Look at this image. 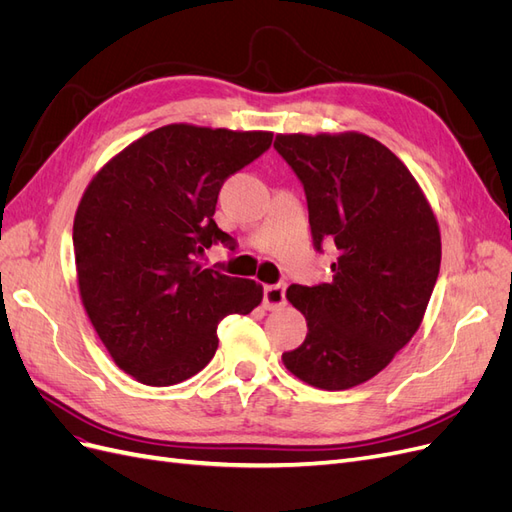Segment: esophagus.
Masks as SVG:
<instances>
[{
	"instance_id": "1",
	"label": "esophagus",
	"mask_w": 512,
	"mask_h": 512,
	"mask_svg": "<svg viewBox=\"0 0 512 512\" xmlns=\"http://www.w3.org/2000/svg\"><path fill=\"white\" fill-rule=\"evenodd\" d=\"M286 303V284H271L262 288V305L277 309Z\"/></svg>"
}]
</instances>
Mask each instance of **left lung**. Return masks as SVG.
<instances>
[{"label":"left lung","mask_w":512,"mask_h":512,"mask_svg":"<svg viewBox=\"0 0 512 512\" xmlns=\"http://www.w3.org/2000/svg\"><path fill=\"white\" fill-rule=\"evenodd\" d=\"M273 147L303 183L314 247L329 241L339 250L331 282L286 290L307 335L282 361L316 389H352L421 327L440 273L436 215L406 164L376 138L277 134Z\"/></svg>","instance_id":"1"}]
</instances>
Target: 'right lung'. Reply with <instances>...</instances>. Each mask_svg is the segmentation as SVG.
Masks as SVG:
<instances>
[{
    "instance_id": "add662e5",
    "label": "right lung",
    "mask_w": 512,
    "mask_h": 512,
    "mask_svg": "<svg viewBox=\"0 0 512 512\" xmlns=\"http://www.w3.org/2000/svg\"><path fill=\"white\" fill-rule=\"evenodd\" d=\"M271 132L170 123L138 138L91 179L74 215L85 312L119 369L147 386L198 374L218 350V324L262 301L254 280L203 269L224 181L271 147Z\"/></svg>"
}]
</instances>
